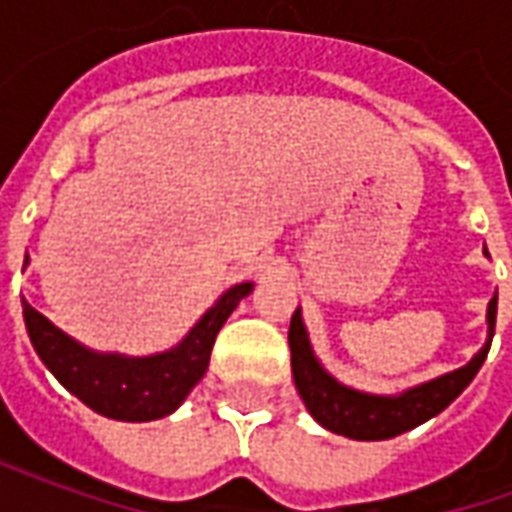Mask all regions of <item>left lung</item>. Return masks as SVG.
Returning a JSON list of instances; mask_svg holds the SVG:
<instances>
[{
    "mask_svg": "<svg viewBox=\"0 0 512 512\" xmlns=\"http://www.w3.org/2000/svg\"><path fill=\"white\" fill-rule=\"evenodd\" d=\"M485 257H488V249H485ZM485 321H488V340L472 356L469 365L458 367L447 376L425 381V384L411 386L400 395H370V392H359V389L340 384L337 378L323 370L318 356L312 351L310 334L301 321V310H296L290 318L288 332L293 381H296V389H299L307 411L326 430L356 441L392 439V436H400V433L441 414L466 386L472 384V378L483 367L491 340H494L496 296L488 301Z\"/></svg>",
    "mask_w": 512,
    "mask_h": 512,
    "instance_id": "1",
    "label": "left lung"
}]
</instances>
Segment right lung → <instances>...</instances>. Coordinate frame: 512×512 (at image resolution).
<instances>
[{"instance_id":"obj_1","label":"right lung","mask_w":512,"mask_h":512,"mask_svg":"<svg viewBox=\"0 0 512 512\" xmlns=\"http://www.w3.org/2000/svg\"><path fill=\"white\" fill-rule=\"evenodd\" d=\"M252 288V282L233 285L175 348L153 356L98 354L57 329L27 299H21V307L32 348L71 395L101 417L150 422L172 414L205 376L216 334Z\"/></svg>"}]
</instances>
